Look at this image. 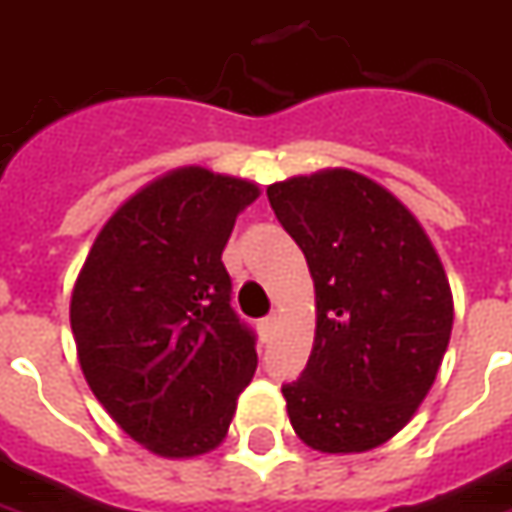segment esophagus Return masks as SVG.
<instances>
[{"mask_svg":"<svg viewBox=\"0 0 512 512\" xmlns=\"http://www.w3.org/2000/svg\"><path fill=\"white\" fill-rule=\"evenodd\" d=\"M274 325H277V316H266V319H260V336H263V342H269L271 339Z\"/></svg>","mask_w":512,"mask_h":512,"instance_id":"obj_1","label":"esophagus"}]
</instances>
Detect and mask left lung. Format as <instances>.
Returning a JSON list of instances; mask_svg holds the SVG:
<instances>
[{"label":"left lung","mask_w":512,"mask_h":512,"mask_svg":"<svg viewBox=\"0 0 512 512\" xmlns=\"http://www.w3.org/2000/svg\"><path fill=\"white\" fill-rule=\"evenodd\" d=\"M269 204L316 288V336L283 384L291 426L325 454L387 443L429 395L454 322L429 235L398 198L353 170L271 184Z\"/></svg>","instance_id":"obj_1"}]
</instances>
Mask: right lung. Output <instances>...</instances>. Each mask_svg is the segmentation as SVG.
<instances>
[{"instance_id": "right-lung-1", "label": "right lung", "mask_w": 512, "mask_h": 512, "mask_svg": "<svg viewBox=\"0 0 512 512\" xmlns=\"http://www.w3.org/2000/svg\"><path fill=\"white\" fill-rule=\"evenodd\" d=\"M257 184L179 168L106 221L72 288L78 361L117 426L162 457L227 437L257 370L221 252Z\"/></svg>"}]
</instances>
